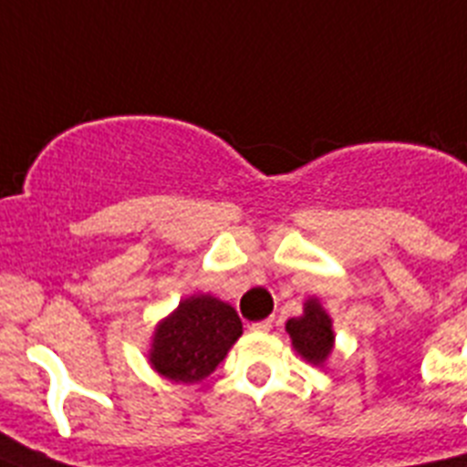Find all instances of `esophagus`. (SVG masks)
<instances>
[{"label": "esophagus", "instance_id": "obj_1", "mask_svg": "<svg viewBox=\"0 0 467 467\" xmlns=\"http://www.w3.org/2000/svg\"><path fill=\"white\" fill-rule=\"evenodd\" d=\"M274 327V320H259V323H253L250 325V329H253V332H269V329Z\"/></svg>", "mask_w": 467, "mask_h": 467}]
</instances>
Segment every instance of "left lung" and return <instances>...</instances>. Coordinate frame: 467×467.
Returning a JSON list of instances; mask_svg holds the SVG:
<instances>
[{
	"instance_id": "1",
	"label": "left lung",
	"mask_w": 467,
	"mask_h": 467,
	"mask_svg": "<svg viewBox=\"0 0 467 467\" xmlns=\"http://www.w3.org/2000/svg\"><path fill=\"white\" fill-rule=\"evenodd\" d=\"M285 332L290 334L292 348L306 362L323 367L334 350L332 317L325 311L320 299L311 296L304 301V313L290 317L285 323Z\"/></svg>"
}]
</instances>
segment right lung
I'll return each mask as SVG.
<instances>
[{
  "mask_svg": "<svg viewBox=\"0 0 467 467\" xmlns=\"http://www.w3.org/2000/svg\"><path fill=\"white\" fill-rule=\"evenodd\" d=\"M243 334L236 308L213 295H192L159 320L147 350L150 365L175 383H201Z\"/></svg>",
  "mask_w": 467,
  "mask_h": 467,
  "instance_id": "right-lung-1",
  "label": "right lung"
}]
</instances>
